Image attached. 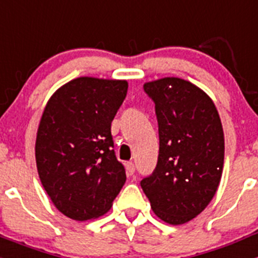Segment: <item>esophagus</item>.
Returning <instances> with one entry per match:
<instances>
[{
	"label": "esophagus",
	"instance_id": "obj_1",
	"mask_svg": "<svg viewBox=\"0 0 258 258\" xmlns=\"http://www.w3.org/2000/svg\"><path fill=\"white\" fill-rule=\"evenodd\" d=\"M125 169H126L127 175H133L134 174V170H136V168H134V164L132 163V161H127V163L125 164Z\"/></svg>",
	"mask_w": 258,
	"mask_h": 258
}]
</instances>
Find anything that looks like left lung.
<instances>
[{"instance_id": "8db88e82", "label": "left lung", "mask_w": 258, "mask_h": 258, "mask_svg": "<svg viewBox=\"0 0 258 258\" xmlns=\"http://www.w3.org/2000/svg\"><path fill=\"white\" fill-rule=\"evenodd\" d=\"M154 99L160 149L154 173L141 181L152 212L183 225L208 207L223 170L225 137L212 98L179 77L145 83Z\"/></svg>"}]
</instances>
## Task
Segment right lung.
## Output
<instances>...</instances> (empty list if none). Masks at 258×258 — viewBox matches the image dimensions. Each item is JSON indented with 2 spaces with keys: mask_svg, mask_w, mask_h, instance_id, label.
Returning <instances> with one entry per match:
<instances>
[{
  "mask_svg": "<svg viewBox=\"0 0 258 258\" xmlns=\"http://www.w3.org/2000/svg\"><path fill=\"white\" fill-rule=\"evenodd\" d=\"M126 80L81 76L49 98L36 137L41 183L60 213L75 221L111 209L126 175L113 152L111 122L124 102Z\"/></svg>",
  "mask_w": 258,
  "mask_h": 258,
  "instance_id": "obj_1",
  "label": "right lung"
}]
</instances>
